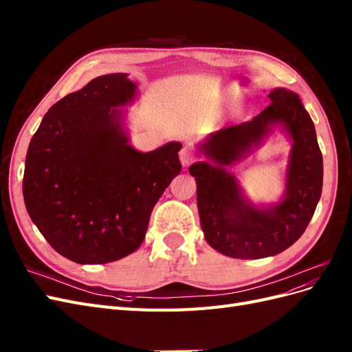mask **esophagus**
I'll list each match as a JSON object with an SVG mask.
<instances>
[{"label": "esophagus", "mask_w": 352, "mask_h": 352, "mask_svg": "<svg viewBox=\"0 0 352 352\" xmlns=\"http://www.w3.org/2000/svg\"><path fill=\"white\" fill-rule=\"evenodd\" d=\"M179 158H180V163H182L184 167L190 166L197 160V157H195V154L192 151V148H190V146H184L182 150H180V153H179Z\"/></svg>", "instance_id": "1"}]
</instances>
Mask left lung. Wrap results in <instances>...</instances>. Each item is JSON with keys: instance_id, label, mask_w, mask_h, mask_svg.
I'll list each match as a JSON object with an SVG mask.
<instances>
[{"instance_id": "left-lung-1", "label": "left lung", "mask_w": 352, "mask_h": 352, "mask_svg": "<svg viewBox=\"0 0 352 352\" xmlns=\"http://www.w3.org/2000/svg\"><path fill=\"white\" fill-rule=\"evenodd\" d=\"M269 98L270 104L251 122L223 127L199 148L214 164L202 162L189 167L197 180L204 236L212 248L232 258H264L289 248L307 229L322 195L323 157L310 114L291 91L274 89ZM276 122H283L294 141L287 195L276 208L258 210L243 201L224 167Z\"/></svg>"}]
</instances>
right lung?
<instances>
[{"label": "right lung", "mask_w": 352, "mask_h": 352, "mask_svg": "<svg viewBox=\"0 0 352 352\" xmlns=\"http://www.w3.org/2000/svg\"><path fill=\"white\" fill-rule=\"evenodd\" d=\"M135 91L126 73L95 78L52 105L29 144L26 210L74 263H111L138 250L158 198L182 168L179 142L145 154L127 144L116 107Z\"/></svg>", "instance_id": "obj_1"}]
</instances>
